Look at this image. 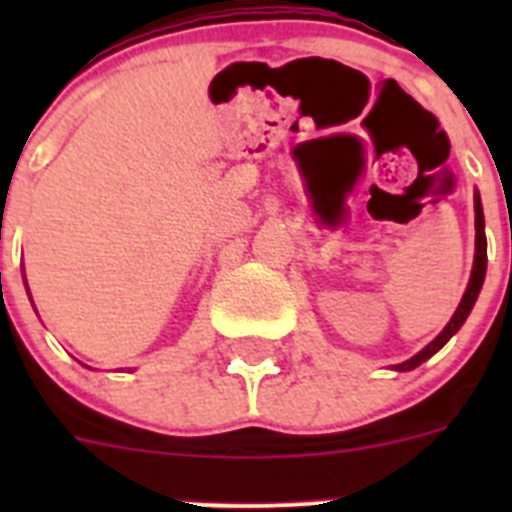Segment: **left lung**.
Returning a JSON list of instances; mask_svg holds the SVG:
<instances>
[{"mask_svg":"<svg viewBox=\"0 0 512 512\" xmlns=\"http://www.w3.org/2000/svg\"><path fill=\"white\" fill-rule=\"evenodd\" d=\"M474 228H477V251H474V269H472V279H469L467 284V292H464V297H461L459 307H456L454 318L449 320V325L438 333L436 338H433L428 346L420 351V354H415L413 359L405 361V364H397L395 369L397 372H410V369H415V366L423 364L425 359H431L433 354H436L438 348L443 346V343L449 341L451 336H454L456 330L464 325V320H467V315L472 312L474 302H477V295L479 289H482V282H485V271H487V238H485V215H482V202H479V197H474Z\"/></svg>","mask_w":512,"mask_h":512,"instance_id":"left-lung-1","label":"left lung"}]
</instances>
